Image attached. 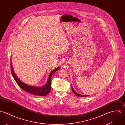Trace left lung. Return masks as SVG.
<instances>
[{
	"mask_svg": "<svg viewBox=\"0 0 125 125\" xmlns=\"http://www.w3.org/2000/svg\"><path fill=\"white\" fill-rule=\"evenodd\" d=\"M72 90H73V92L74 93V94H75L76 96H78V97H87V96H86V95H80V94L77 93V92H75V90L73 89V87L72 86Z\"/></svg>",
	"mask_w": 125,
	"mask_h": 125,
	"instance_id": "8db88e82",
	"label": "left lung"
}]
</instances>
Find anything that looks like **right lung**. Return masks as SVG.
I'll list each match as a JSON object with an SVG mask.
<instances>
[{
    "instance_id": "add662e5",
    "label": "right lung",
    "mask_w": 125,
    "mask_h": 125,
    "mask_svg": "<svg viewBox=\"0 0 125 125\" xmlns=\"http://www.w3.org/2000/svg\"><path fill=\"white\" fill-rule=\"evenodd\" d=\"M60 69L59 67L56 68L55 69L53 70L50 73L48 79L47 80V83L46 84L42 87H37V86H33L31 85H29L24 83L21 81L19 80V79L16 76L12 67L11 62H10V70L11 73L13 76L14 80L17 83L18 85L24 91L27 92H28L30 94L40 96H45L47 95L51 90V77L52 76L54 73L56 71L59 70Z\"/></svg>"
}]
</instances>
